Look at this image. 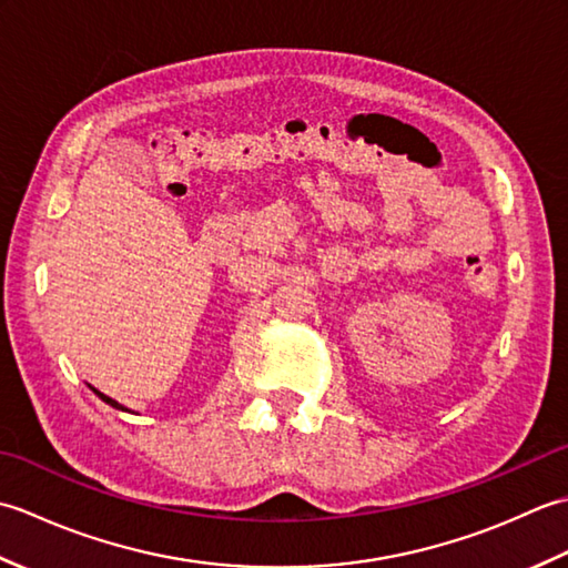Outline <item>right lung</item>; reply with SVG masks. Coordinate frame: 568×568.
I'll return each mask as SVG.
<instances>
[{"label": "right lung", "mask_w": 568, "mask_h": 568, "mask_svg": "<svg viewBox=\"0 0 568 568\" xmlns=\"http://www.w3.org/2000/svg\"><path fill=\"white\" fill-rule=\"evenodd\" d=\"M90 388H92V385H90ZM92 393H94V395H98L102 403H106V405H112L114 409H122V413H131V409H129V407H124L122 403H116V400H112V397H110V395H104V393H100L98 388H92Z\"/></svg>", "instance_id": "obj_1"}]
</instances>
